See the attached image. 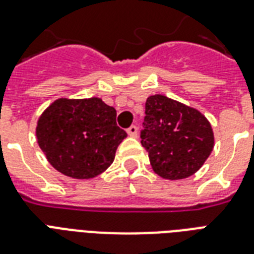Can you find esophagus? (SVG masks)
<instances>
[{
    "mask_svg": "<svg viewBox=\"0 0 254 254\" xmlns=\"http://www.w3.org/2000/svg\"><path fill=\"white\" fill-rule=\"evenodd\" d=\"M127 134L130 135V137H137V133H138V127H135V125H131L129 129H127Z\"/></svg>",
    "mask_w": 254,
    "mask_h": 254,
    "instance_id": "1",
    "label": "esophagus"
}]
</instances>
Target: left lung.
I'll return each instance as SVG.
<instances>
[{
  "instance_id": "obj_1",
  "label": "left lung",
  "mask_w": 254,
  "mask_h": 254,
  "mask_svg": "<svg viewBox=\"0 0 254 254\" xmlns=\"http://www.w3.org/2000/svg\"><path fill=\"white\" fill-rule=\"evenodd\" d=\"M145 115L141 143L155 174L178 181L191 177L204 165L215 143L204 115L163 95L147 97Z\"/></svg>"
}]
</instances>
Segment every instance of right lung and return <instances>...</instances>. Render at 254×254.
<instances>
[{
	"label": "right lung",
	"mask_w": 254,
	"mask_h": 254,
	"mask_svg": "<svg viewBox=\"0 0 254 254\" xmlns=\"http://www.w3.org/2000/svg\"><path fill=\"white\" fill-rule=\"evenodd\" d=\"M127 131L116 124V109L99 97L58 99L37 124L38 145L54 169L91 179L105 171Z\"/></svg>",
	"instance_id": "obj_1"
}]
</instances>
